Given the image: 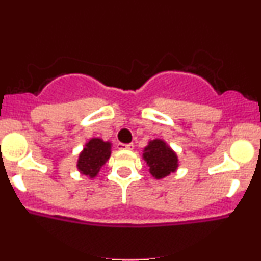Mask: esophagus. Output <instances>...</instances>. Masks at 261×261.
<instances>
[{
    "label": "esophagus",
    "instance_id": "1",
    "mask_svg": "<svg viewBox=\"0 0 261 261\" xmlns=\"http://www.w3.org/2000/svg\"><path fill=\"white\" fill-rule=\"evenodd\" d=\"M116 147H118V149H131L134 147L133 143H121L119 142L118 145H116Z\"/></svg>",
    "mask_w": 261,
    "mask_h": 261
}]
</instances>
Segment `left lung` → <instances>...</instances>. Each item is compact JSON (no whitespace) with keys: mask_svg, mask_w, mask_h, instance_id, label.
Instances as JSON below:
<instances>
[{"mask_svg":"<svg viewBox=\"0 0 261 261\" xmlns=\"http://www.w3.org/2000/svg\"><path fill=\"white\" fill-rule=\"evenodd\" d=\"M142 158L147 162L149 173L155 179H163L178 168V157L163 140L149 141L143 149Z\"/></svg>","mask_w":261,"mask_h":261,"instance_id":"obj_1","label":"left lung"}]
</instances>
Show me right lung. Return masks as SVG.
I'll return each mask as SVG.
<instances>
[{"mask_svg": "<svg viewBox=\"0 0 261 261\" xmlns=\"http://www.w3.org/2000/svg\"><path fill=\"white\" fill-rule=\"evenodd\" d=\"M112 153V143L104 142L101 139H92L85 145L77 161L80 173L93 179L98 175L101 167L109 160Z\"/></svg>", "mask_w": 261, "mask_h": 261, "instance_id": "right-lung-1", "label": "right lung"}]
</instances>
